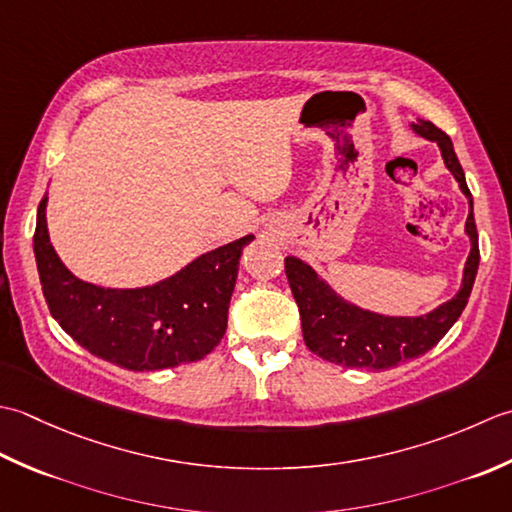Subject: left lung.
I'll list each match as a JSON object with an SVG mask.
<instances>
[{
    "instance_id": "left-lung-1",
    "label": "left lung",
    "mask_w": 512,
    "mask_h": 512,
    "mask_svg": "<svg viewBox=\"0 0 512 512\" xmlns=\"http://www.w3.org/2000/svg\"><path fill=\"white\" fill-rule=\"evenodd\" d=\"M411 130L440 145L444 165L455 176L460 190L468 198L466 234L471 238V254L466 258L460 291L424 316H382L338 296L300 258H285V274L291 294L298 302L302 338H305L309 351H314L322 360L336 362L349 369L384 371L398 367L406 360L424 356L462 316L477 276L479 245L473 216V196L466 185L462 165L455 156L451 137L431 121L422 119L411 123Z\"/></svg>"
}]
</instances>
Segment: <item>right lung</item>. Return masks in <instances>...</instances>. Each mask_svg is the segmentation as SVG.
<instances>
[{
	"instance_id": "obj_1",
	"label": "right lung",
	"mask_w": 512,
	"mask_h": 512,
	"mask_svg": "<svg viewBox=\"0 0 512 512\" xmlns=\"http://www.w3.org/2000/svg\"><path fill=\"white\" fill-rule=\"evenodd\" d=\"M48 196L35 227V260L48 309L92 356L130 371H159L205 358L227 329V309L243 247L252 234L198 256L174 276L137 289L86 283L61 263L46 225Z\"/></svg>"
}]
</instances>
